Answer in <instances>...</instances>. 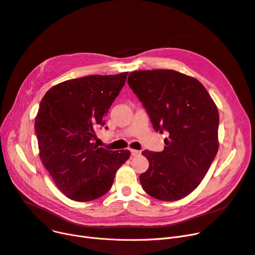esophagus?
<instances>
[{
	"mask_svg": "<svg viewBox=\"0 0 255 255\" xmlns=\"http://www.w3.org/2000/svg\"><path fill=\"white\" fill-rule=\"evenodd\" d=\"M130 153H131L132 156H137V155H139L141 153V151L140 150H136V149H130Z\"/></svg>",
	"mask_w": 255,
	"mask_h": 255,
	"instance_id": "esophagus-1",
	"label": "esophagus"
}]
</instances>
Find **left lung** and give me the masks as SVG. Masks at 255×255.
I'll return each instance as SVG.
<instances>
[{"instance_id": "obj_1", "label": "left lung", "mask_w": 255, "mask_h": 255, "mask_svg": "<svg viewBox=\"0 0 255 255\" xmlns=\"http://www.w3.org/2000/svg\"><path fill=\"white\" fill-rule=\"evenodd\" d=\"M128 83L153 128L169 134L163 151H142L149 162L139 177L143 190L164 201L188 196L207 174L219 147L214 101L198 80L171 69L132 71Z\"/></svg>"}]
</instances>
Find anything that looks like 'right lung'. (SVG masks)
Here are the masks:
<instances>
[{"label":"right lung","mask_w":255,"mask_h":255,"mask_svg":"<svg viewBox=\"0 0 255 255\" xmlns=\"http://www.w3.org/2000/svg\"><path fill=\"white\" fill-rule=\"evenodd\" d=\"M128 72L87 76L52 87L35 120L39 156L56 186L69 199H98L111 189L129 150L112 151L94 144L95 128L127 81Z\"/></svg>","instance_id":"obj_1"}]
</instances>
